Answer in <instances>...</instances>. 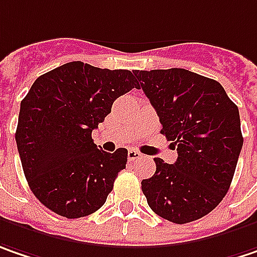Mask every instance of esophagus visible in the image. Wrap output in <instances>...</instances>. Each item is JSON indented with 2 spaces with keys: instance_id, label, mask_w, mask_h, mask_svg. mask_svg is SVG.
Wrapping results in <instances>:
<instances>
[{
  "instance_id": "obj_1",
  "label": "esophagus",
  "mask_w": 257,
  "mask_h": 257,
  "mask_svg": "<svg viewBox=\"0 0 257 257\" xmlns=\"http://www.w3.org/2000/svg\"><path fill=\"white\" fill-rule=\"evenodd\" d=\"M141 153L140 151H137V150H129L128 151V160L129 161H134V160H138L141 159Z\"/></svg>"
}]
</instances>
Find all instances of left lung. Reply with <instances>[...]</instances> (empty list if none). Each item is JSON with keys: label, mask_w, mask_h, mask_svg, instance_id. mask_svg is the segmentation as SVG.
Wrapping results in <instances>:
<instances>
[{"label": "left lung", "mask_w": 257, "mask_h": 257, "mask_svg": "<svg viewBox=\"0 0 257 257\" xmlns=\"http://www.w3.org/2000/svg\"><path fill=\"white\" fill-rule=\"evenodd\" d=\"M173 141L177 160L156 161V173L141 182L150 208L161 218L186 224L209 214L233 180L243 147L238 107L222 85L183 68L135 71Z\"/></svg>", "instance_id": "1"}]
</instances>
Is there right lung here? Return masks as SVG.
<instances>
[{
    "instance_id": "obj_1",
    "label": "right lung",
    "mask_w": 257,
    "mask_h": 257,
    "mask_svg": "<svg viewBox=\"0 0 257 257\" xmlns=\"http://www.w3.org/2000/svg\"><path fill=\"white\" fill-rule=\"evenodd\" d=\"M138 88L128 69L74 61L40 75L22 100L16 143L27 183L46 208L65 218L100 209L125 169L128 150L97 148L91 132L117 97Z\"/></svg>"
}]
</instances>
